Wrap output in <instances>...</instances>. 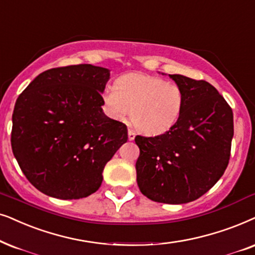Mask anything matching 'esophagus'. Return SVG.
<instances>
[{
  "label": "esophagus",
  "instance_id": "obj_1",
  "mask_svg": "<svg viewBox=\"0 0 255 255\" xmlns=\"http://www.w3.org/2000/svg\"><path fill=\"white\" fill-rule=\"evenodd\" d=\"M128 140H133L134 137H135V132L133 130H131V128H128Z\"/></svg>",
  "mask_w": 255,
  "mask_h": 255
}]
</instances>
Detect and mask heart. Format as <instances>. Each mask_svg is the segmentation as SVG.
Listing matches in <instances>:
<instances>
[{
  "mask_svg": "<svg viewBox=\"0 0 255 255\" xmlns=\"http://www.w3.org/2000/svg\"><path fill=\"white\" fill-rule=\"evenodd\" d=\"M105 108L115 120L131 112L132 124L146 134H161L176 125L185 103L183 89L163 78L130 72L105 88Z\"/></svg>",
  "mask_w": 255,
  "mask_h": 255,
  "instance_id": "heart-1",
  "label": "heart"
}]
</instances>
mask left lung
I'll return each instance as SVG.
<instances>
[{
    "instance_id": "8db88e82",
    "label": "left lung",
    "mask_w": 255,
    "mask_h": 255,
    "mask_svg": "<svg viewBox=\"0 0 255 255\" xmlns=\"http://www.w3.org/2000/svg\"><path fill=\"white\" fill-rule=\"evenodd\" d=\"M185 95L179 120L154 137L135 135L137 183L148 199L185 204L200 198L226 170L233 138L232 108L203 79L170 75Z\"/></svg>"
}]
</instances>
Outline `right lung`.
Instances as JSON below:
<instances>
[{
  "label": "right lung",
  "instance_id": "obj_1",
  "mask_svg": "<svg viewBox=\"0 0 255 255\" xmlns=\"http://www.w3.org/2000/svg\"><path fill=\"white\" fill-rule=\"evenodd\" d=\"M109 78L108 69L91 64L52 68L18 96L12 153L42 193L64 200L95 193L105 165L127 143V125L102 110Z\"/></svg>",
  "mask_w": 255,
  "mask_h": 255
}]
</instances>
